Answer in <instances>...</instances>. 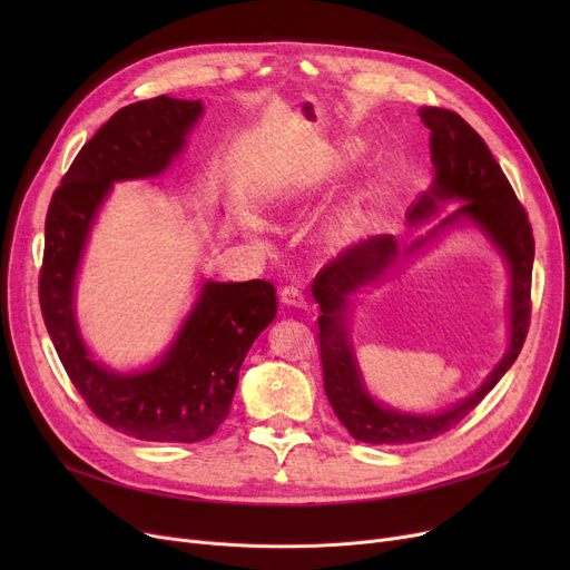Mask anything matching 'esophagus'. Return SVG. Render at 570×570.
<instances>
[{
    "mask_svg": "<svg viewBox=\"0 0 570 570\" xmlns=\"http://www.w3.org/2000/svg\"><path fill=\"white\" fill-rule=\"evenodd\" d=\"M279 297H282L284 305H291V307H307V301H305L303 291L297 288V286H293V284L284 286V288L279 291Z\"/></svg>",
    "mask_w": 570,
    "mask_h": 570,
    "instance_id": "obj_1",
    "label": "esophagus"
}]
</instances>
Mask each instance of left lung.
<instances>
[{
	"mask_svg": "<svg viewBox=\"0 0 570 570\" xmlns=\"http://www.w3.org/2000/svg\"><path fill=\"white\" fill-rule=\"evenodd\" d=\"M417 115L432 131L430 153L434 183L409 209V224L428 222L445 200H460L462 205L404 252L395 235H372L363 239L325 263L312 284V295L323 312L318 316V348L327 402L348 434L365 443H415L455 428L511 370L529 333L533 235L522 203L485 140L458 112L430 106L417 110ZM460 220H471L481 227L507 258L512 275L509 351L475 394L441 414H404L381 407L368 397L345 337L350 295L375 281L400 255L420 248L428 238Z\"/></svg>",
	"mask_w": 570,
	"mask_h": 570,
	"instance_id": "left-lung-1",
	"label": "left lung"
}]
</instances>
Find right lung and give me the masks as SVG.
<instances>
[{
  "label": "right lung",
  "instance_id": "1",
  "mask_svg": "<svg viewBox=\"0 0 570 570\" xmlns=\"http://www.w3.org/2000/svg\"><path fill=\"white\" fill-rule=\"evenodd\" d=\"M200 115V101L166 95L119 108L82 145L46 215L39 303L48 335L99 421L140 441L196 443L213 436L230 411L247 351L277 314L275 286L265 279L205 282L168 353L134 374L92 361L80 337L76 273L101 203L115 183L164 173Z\"/></svg>",
  "mask_w": 570,
  "mask_h": 570
}]
</instances>
